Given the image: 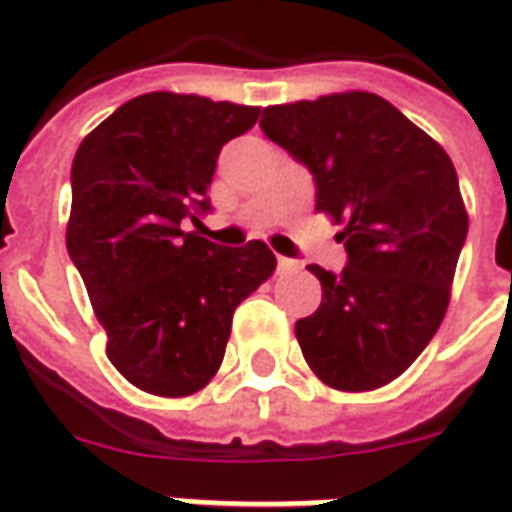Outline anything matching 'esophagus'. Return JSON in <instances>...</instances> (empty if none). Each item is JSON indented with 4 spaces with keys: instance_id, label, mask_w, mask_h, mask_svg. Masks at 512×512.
<instances>
[{
    "instance_id": "1",
    "label": "esophagus",
    "mask_w": 512,
    "mask_h": 512,
    "mask_svg": "<svg viewBox=\"0 0 512 512\" xmlns=\"http://www.w3.org/2000/svg\"><path fill=\"white\" fill-rule=\"evenodd\" d=\"M295 270H300V262L286 259V256H278V273H295Z\"/></svg>"
}]
</instances>
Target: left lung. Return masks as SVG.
I'll use <instances>...</instances> for the list:
<instances>
[{
    "mask_svg": "<svg viewBox=\"0 0 512 512\" xmlns=\"http://www.w3.org/2000/svg\"><path fill=\"white\" fill-rule=\"evenodd\" d=\"M259 126L314 176L317 212L344 220L342 273L308 267L322 303L295 322L300 350L333 389H380L447 314L469 234L455 165L394 104L361 90L267 107Z\"/></svg>",
    "mask_w": 512,
    "mask_h": 512,
    "instance_id": "left-lung-1",
    "label": "left lung"
}]
</instances>
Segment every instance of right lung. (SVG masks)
Returning a JSON list of instances; mask_svg holds the SVG:
<instances>
[{
	"mask_svg": "<svg viewBox=\"0 0 512 512\" xmlns=\"http://www.w3.org/2000/svg\"><path fill=\"white\" fill-rule=\"evenodd\" d=\"M256 118L259 107L146 93L76 148L68 256L112 366L148 394L204 389L223 361L234 311L275 270L262 239L220 248L184 231L212 212L206 190L220 148Z\"/></svg>",
	"mask_w": 512,
	"mask_h": 512,
	"instance_id": "obj_1",
	"label": "right lung"
}]
</instances>
